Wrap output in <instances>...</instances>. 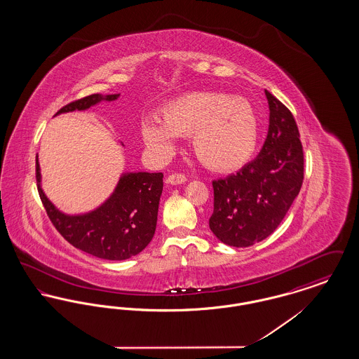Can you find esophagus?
<instances>
[{
  "label": "esophagus",
  "mask_w": 359,
  "mask_h": 359,
  "mask_svg": "<svg viewBox=\"0 0 359 359\" xmlns=\"http://www.w3.org/2000/svg\"><path fill=\"white\" fill-rule=\"evenodd\" d=\"M186 176L182 175V173H172L168 177H167V183L171 184V186H177V184H183L186 183Z\"/></svg>",
  "instance_id": "1"
}]
</instances>
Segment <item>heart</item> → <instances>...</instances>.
Masks as SVG:
<instances>
[{
  "instance_id": "b5f03b06",
  "label": "heart",
  "mask_w": 359,
  "mask_h": 359,
  "mask_svg": "<svg viewBox=\"0 0 359 359\" xmlns=\"http://www.w3.org/2000/svg\"><path fill=\"white\" fill-rule=\"evenodd\" d=\"M144 142L165 157L177 136H192L196 157L214 171L229 172L245 165L255 154L258 117L252 103L218 91H194L164 104L160 121L141 125Z\"/></svg>"
}]
</instances>
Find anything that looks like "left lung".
Here are the masks:
<instances>
[{
	"instance_id": "1",
	"label": "left lung",
	"mask_w": 359,
	"mask_h": 359,
	"mask_svg": "<svg viewBox=\"0 0 359 359\" xmlns=\"http://www.w3.org/2000/svg\"><path fill=\"white\" fill-rule=\"evenodd\" d=\"M269 129L256 158L237 173L214 180L210 229L223 243L248 248L283 222L304 179V154L290 110L268 90Z\"/></svg>"
}]
</instances>
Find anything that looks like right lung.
<instances>
[{"instance_id":"right-lung-1","label":"right lung","mask_w":359,"mask_h":359,"mask_svg":"<svg viewBox=\"0 0 359 359\" xmlns=\"http://www.w3.org/2000/svg\"><path fill=\"white\" fill-rule=\"evenodd\" d=\"M120 94H93L69 103L57 114L82 111L102 101H116ZM123 145V144H122ZM36 156V180L40 199L56 230L72 246L91 256L122 261L141 253L156 231L158 202L163 192V173L126 172L113 194L97 208L69 215L60 211L41 188V173Z\"/></svg>"}]
</instances>
